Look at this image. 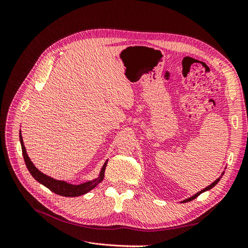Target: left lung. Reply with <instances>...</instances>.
I'll return each mask as SVG.
<instances>
[{
  "label": "left lung",
  "instance_id": "left-lung-1",
  "mask_svg": "<svg viewBox=\"0 0 248 248\" xmlns=\"http://www.w3.org/2000/svg\"><path fill=\"white\" fill-rule=\"evenodd\" d=\"M223 172H224V171H222V172H221V175H220L218 178H217L214 182H212L211 184L208 185L207 187H205L204 189H202L201 191H199V192H197V193H194L193 196H191V197H189V198H187V199H185V200L181 201V202H190V201L194 200V199H196V198H198L201 193H202V192H205V191H207V190H210V189H211V188H213V187H214V186H215L217 183H218V182L220 181V179H221V177H222V175H223Z\"/></svg>",
  "mask_w": 248,
  "mask_h": 248
}]
</instances>
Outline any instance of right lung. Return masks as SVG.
<instances>
[{
	"instance_id": "add662e5",
	"label": "right lung",
	"mask_w": 248,
	"mask_h": 248,
	"mask_svg": "<svg viewBox=\"0 0 248 248\" xmlns=\"http://www.w3.org/2000/svg\"><path fill=\"white\" fill-rule=\"evenodd\" d=\"M19 140H20V145H21V150H22V155H24V159L26 162V166L30 171V174L32 175V177L38 181L40 184L44 185L49 190L52 192H55L59 196L62 197H67V198H74V197H79L82 196V194H86L89 191H91L93 188L98 185L104 178V170H106L108 160L104 162L102 166L99 175L97 176V178L93 180H89L87 182L80 183V184H71L64 181V180H57L55 178H51L46 174H43L42 171H40L38 169H37L34 163L30 159V157L27 153V150L24 144V140H22L21 136V131H19Z\"/></svg>"
}]
</instances>
